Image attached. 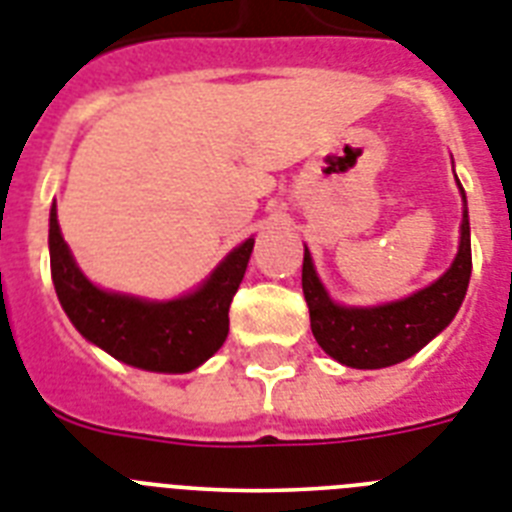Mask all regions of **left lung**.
Instances as JSON below:
<instances>
[{
	"label": "left lung",
	"mask_w": 512,
	"mask_h": 512,
	"mask_svg": "<svg viewBox=\"0 0 512 512\" xmlns=\"http://www.w3.org/2000/svg\"><path fill=\"white\" fill-rule=\"evenodd\" d=\"M460 194L465 191L460 186ZM471 281V226L468 207L460 223V247L444 276L431 286L397 302L376 307L336 305L323 289L313 268V257L305 247L302 260V292L310 307V328L323 352L350 368H386L423 350L436 334L450 326L463 305Z\"/></svg>",
	"instance_id": "obj_1"
}]
</instances>
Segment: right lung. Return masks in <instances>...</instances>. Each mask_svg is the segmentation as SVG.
Segmentation results:
<instances>
[{
	"mask_svg": "<svg viewBox=\"0 0 512 512\" xmlns=\"http://www.w3.org/2000/svg\"><path fill=\"white\" fill-rule=\"evenodd\" d=\"M255 239L228 252L197 292L168 302L105 292L83 276L60 234L57 207L49 213V263L62 310L83 339L141 371L189 373L223 347L228 307L242 284Z\"/></svg>",
	"mask_w": 512,
	"mask_h": 512,
	"instance_id": "right-lung-1",
	"label": "right lung"
}]
</instances>
